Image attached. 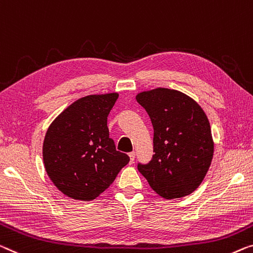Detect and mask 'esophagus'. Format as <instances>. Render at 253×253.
<instances>
[{
	"instance_id": "obj_1",
	"label": "esophagus",
	"mask_w": 253,
	"mask_h": 253,
	"mask_svg": "<svg viewBox=\"0 0 253 253\" xmlns=\"http://www.w3.org/2000/svg\"><path fill=\"white\" fill-rule=\"evenodd\" d=\"M128 156H129V158H130V163H134L135 156H136V154H135L134 151H133V152H129V153H128Z\"/></svg>"
}]
</instances>
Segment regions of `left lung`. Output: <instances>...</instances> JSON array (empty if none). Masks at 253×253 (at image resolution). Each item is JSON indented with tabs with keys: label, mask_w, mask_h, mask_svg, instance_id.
<instances>
[{
	"label": "left lung",
	"mask_w": 253,
	"mask_h": 253,
	"mask_svg": "<svg viewBox=\"0 0 253 253\" xmlns=\"http://www.w3.org/2000/svg\"><path fill=\"white\" fill-rule=\"evenodd\" d=\"M153 126V152L137 169L152 190L171 200L191 194L209 170L213 156L211 128L202 108L179 90L156 88L138 93Z\"/></svg>",
	"instance_id": "8db88e82"
}]
</instances>
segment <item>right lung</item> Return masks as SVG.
Masks as SVG:
<instances>
[{"label":"right lung","mask_w":253,"mask_h":253,"mask_svg":"<svg viewBox=\"0 0 253 253\" xmlns=\"http://www.w3.org/2000/svg\"><path fill=\"white\" fill-rule=\"evenodd\" d=\"M118 93L82 97L53 120L43 143L44 167L59 191L90 201L129 163L109 137L108 116Z\"/></svg>","instance_id":"obj_1"}]
</instances>
